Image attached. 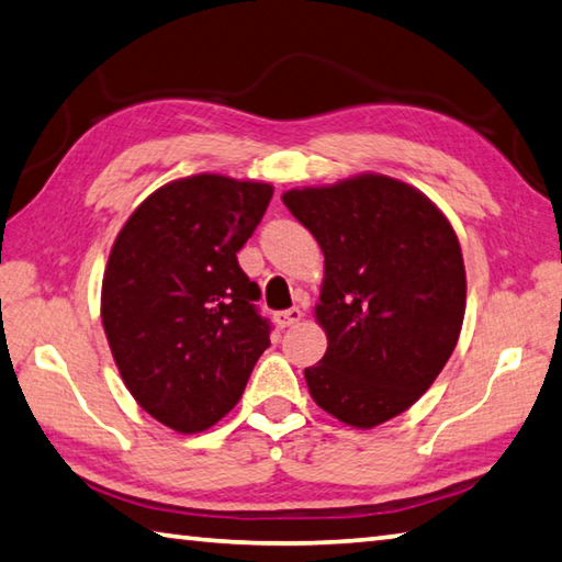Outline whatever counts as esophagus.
Listing matches in <instances>:
<instances>
[{"label": "esophagus", "instance_id": "1", "mask_svg": "<svg viewBox=\"0 0 562 562\" xmlns=\"http://www.w3.org/2000/svg\"><path fill=\"white\" fill-rule=\"evenodd\" d=\"M302 319V310L300 307H292V310H282V312H274V324L284 329V326H292Z\"/></svg>", "mask_w": 562, "mask_h": 562}]
</instances>
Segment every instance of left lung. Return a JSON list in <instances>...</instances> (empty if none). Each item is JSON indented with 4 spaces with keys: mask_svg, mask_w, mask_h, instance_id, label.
<instances>
[{
    "mask_svg": "<svg viewBox=\"0 0 562 562\" xmlns=\"http://www.w3.org/2000/svg\"><path fill=\"white\" fill-rule=\"evenodd\" d=\"M319 243L324 359L304 369L314 403L351 427L405 413L445 369L467 304L457 233L435 203L383 175L282 193Z\"/></svg>",
    "mask_w": 562,
    "mask_h": 562,
    "instance_id": "8db88e82",
    "label": "left lung"
}]
</instances>
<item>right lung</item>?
<instances>
[{
  "label": "right lung",
  "instance_id": "1",
  "mask_svg": "<svg viewBox=\"0 0 562 562\" xmlns=\"http://www.w3.org/2000/svg\"><path fill=\"white\" fill-rule=\"evenodd\" d=\"M270 183L177 179L139 203L103 278L105 336L132 397L171 430H209L240 401L270 322L236 252L258 228Z\"/></svg>",
  "mask_w": 562,
  "mask_h": 562
}]
</instances>
